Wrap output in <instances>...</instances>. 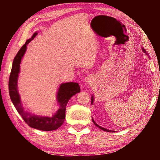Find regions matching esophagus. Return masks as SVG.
<instances>
[{
  "label": "esophagus",
  "instance_id": "1",
  "mask_svg": "<svg viewBox=\"0 0 160 160\" xmlns=\"http://www.w3.org/2000/svg\"><path fill=\"white\" fill-rule=\"evenodd\" d=\"M92 81H93V77H92V76H90V75L87 76V77L85 78V82H86L87 84H92Z\"/></svg>",
  "mask_w": 160,
  "mask_h": 160
}]
</instances>
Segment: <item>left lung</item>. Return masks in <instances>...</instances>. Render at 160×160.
I'll return each instance as SVG.
<instances>
[{
	"label": "left lung",
	"mask_w": 160,
	"mask_h": 160,
	"mask_svg": "<svg viewBox=\"0 0 160 160\" xmlns=\"http://www.w3.org/2000/svg\"><path fill=\"white\" fill-rule=\"evenodd\" d=\"M142 50H143V52H144V53H146V54H147V55L148 56V53H147V52H146V50H145V49H143V48H142ZM94 99V98H93V96H92V98H91V102H92V104L93 103V100ZM92 122H93V123L94 124H95V126H97L98 127V128H99L100 129H101V130H104V131H106V132H112V131H111V130H108V129H106V128H102V127H100V126H99V125H98V124H96L95 123V121H94V120L92 119Z\"/></svg>",
	"instance_id": "left-lung-1"
}]
</instances>
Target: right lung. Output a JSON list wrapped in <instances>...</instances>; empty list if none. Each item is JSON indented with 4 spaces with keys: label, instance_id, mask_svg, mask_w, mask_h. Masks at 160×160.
<instances>
[{
    "label": "right lung",
    "instance_id": "obj_1",
    "mask_svg": "<svg viewBox=\"0 0 160 160\" xmlns=\"http://www.w3.org/2000/svg\"><path fill=\"white\" fill-rule=\"evenodd\" d=\"M37 34L38 32H35L31 38L26 41L25 44L21 47L15 56L8 81V91L11 100L17 111L30 128L43 131H52L58 129L63 124L65 118V108L68 102L72 96L79 92L81 89L78 83L67 82L61 84L57 95V100L60 105V108L52 117H39L24 109L17 89V79L20 69L21 60L27 49V45L37 36Z\"/></svg>",
    "mask_w": 160,
    "mask_h": 160
}]
</instances>
